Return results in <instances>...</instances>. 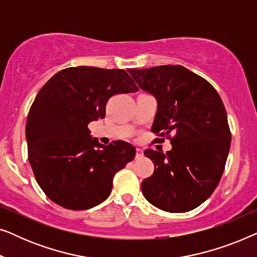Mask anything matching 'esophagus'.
Wrapping results in <instances>:
<instances>
[{"label":"esophagus","mask_w":257,"mask_h":257,"mask_svg":"<svg viewBox=\"0 0 257 257\" xmlns=\"http://www.w3.org/2000/svg\"><path fill=\"white\" fill-rule=\"evenodd\" d=\"M144 156V152L142 149H137L136 150V158L137 159H139V158H142Z\"/></svg>","instance_id":"obj_1"}]
</instances>
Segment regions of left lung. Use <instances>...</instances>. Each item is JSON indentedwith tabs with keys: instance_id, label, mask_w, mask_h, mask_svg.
<instances>
[{
	"instance_id": "8db88e82",
	"label": "left lung",
	"mask_w": 257,
	"mask_h": 257,
	"mask_svg": "<svg viewBox=\"0 0 257 257\" xmlns=\"http://www.w3.org/2000/svg\"><path fill=\"white\" fill-rule=\"evenodd\" d=\"M128 72L157 99L151 131L172 144L166 154L152 149L144 152L154 172L142 182L143 194L165 212H189L212 195L222 177L231 139L226 108L205 78L181 65Z\"/></svg>"
}]
</instances>
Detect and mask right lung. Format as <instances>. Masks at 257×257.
I'll use <instances>...</instances> for the list:
<instances>
[{
  "label": "right lung",
  "instance_id": "right-lung-1",
  "mask_svg": "<svg viewBox=\"0 0 257 257\" xmlns=\"http://www.w3.org/2000/svg\"><path fill=\"white\" fill-rule=\"evenodd\" d=\"M138 91L125 70L76 66L52 76L27 119L28 159L49 199L64 208L89 209L110 195L113 177L135 159L131 144L101 145L89 122L105 117L112 96Z\"/></svg>",
  "mask_w": 257,
  "mask_h": 257
}]
</instances>
